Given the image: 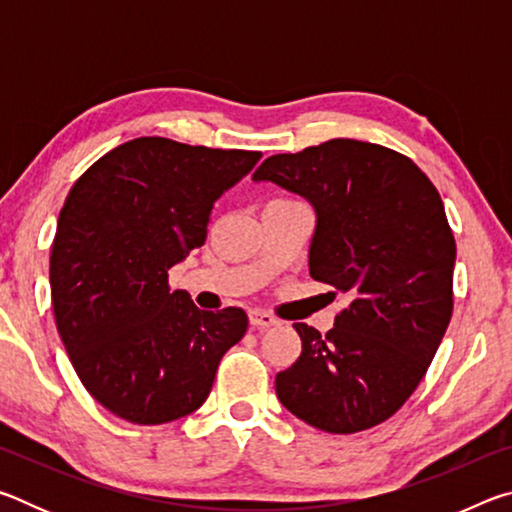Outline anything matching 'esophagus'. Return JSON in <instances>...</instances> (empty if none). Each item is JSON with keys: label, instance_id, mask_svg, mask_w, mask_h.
Listing matches in <instances>:
<instances>
[{"label": "esophagus", "instance_id": "1", "mask_svg": "<svg viewBox=\"0 0 512 512\" xmlns=\"http://www.w3.org/2000/svg\"><path fill=\"white\" fill-rule=\"evenodd\" d=\"M250 318V325L253 327H273L277 325V318L271 314V311H264V309H253L248 314Z\"/></svg>", "mask_w": 512, "mask_h": 512}]
</instances>
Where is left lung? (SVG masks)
Masks as SVG:
<instances>
[{"label": "left lung", "instance_id": "obj_1", "mask_svg": "<svg viewBox=\"0 0 512 512\" xmlns=\"http://www.w3.org/2000/svg\"><path fill=\"white\" fill-rule=\"evenodd\" d=\"M316 207L309 271L350 300L325 336L293 323L302 352L277 372L280 402L316 429L357 433L418 388L454 311L456 241L418 164L386 146L329 140L253 173Z\"/></svg>", "mask_w": 512, "mask_h": 512}]
</instances>
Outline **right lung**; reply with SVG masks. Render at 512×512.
Listing matches in <instances>:
<instances>
[{"instance_id": "obj_1", "label": "right lung", "mask_w": 512, "mask_h": 512, "mask_svg": "<svg viewBox=\"0 0 512 512\" xmlns=\"http://www.w3.org/2000/svg\"><path fill=\"white\" fill-rule=\"evenodd\" d=\"M259 158L137 137L69 189L49 257L51 302L76 375L110 413L162 424L196 411L246 334L244 309H198L169 287V268L205 244L214 201Z\"/></svg>"}]
</instances>
